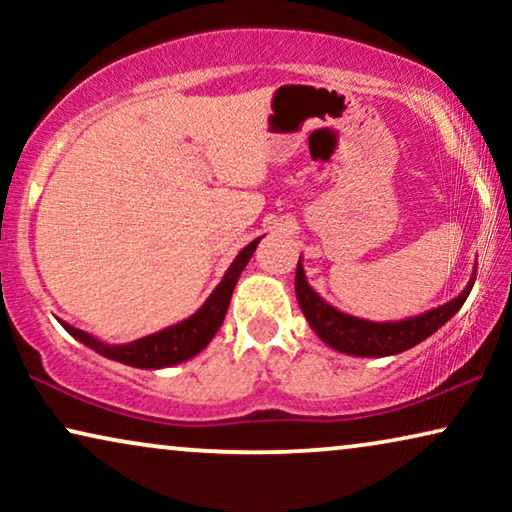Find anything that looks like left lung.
<instances>
[{
  "mask_svg": "<svg viewBox=\"0 0 512 512\" xmlns=\"http://www.w3.org/2000/svg\"><path fill=\"white\" fill-rule=\"evenodd\" d=\"M473 284L475 275L457 298L436 307V310L419 314V317L375 324V321L356 319L335 310V307L328 305L326 300L319 298V293L312 291V286L307 284L300 261L296 270V296L300 307H303V314L314 328V333H317L328 347L352 356H391L419 345V342L436 333L445 321H450L454 314L461 310V305L466 303Z\"/></svg>",
  "mask_w": 512,
  "mask_h": 512,
  "instance_id": "1",
  "label": "left lung"
}]
</instances>
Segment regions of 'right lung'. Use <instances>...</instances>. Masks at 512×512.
Here are the masks:
<instances>
[{"label":"right lung","mask_w":512,"mask_h":512,"mask_svg":"<svg viewBox=\"0 0 512 512\" xmlns=\"http://www.w3.org/2000/svg\"><path fill=\"white\" fill-rule=\"evenodd\" d=\"M258 242H261V237L247 244V247L237 254L233 265H230L226 272V277L221 279V284L216 286L212 296L207 298V303L202 305L193 317H188L177 326L165 328V331L146 335V338L128 342V345H104V342L93 338V335H88L86 331H79V328L69 326L65 321H60V324L65 326V331L69 335H74L76 340H81L83 345L95 349L97 354L107 356V359L121 361L125 366L167 368V366H174V363L191 359V356L202 352V349L209 345V340H212L216 331L221 328L237 279H240L244 265L249 263L251 254L256 251Z\"/></svg>","instance_id":"add662e5"}]
</instances>
